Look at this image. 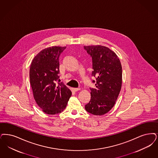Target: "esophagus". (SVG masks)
I'll list each match as a JSON object with an SVG mask.
<instances>
[{"mask_svg":"<svg viewBox=\"0 0 158 158\" xmlns=\"http://www.w3.org/2000/svg\"><path fill=\"white\" fill-rule=\"evenodd\" d=\"M73 90L75 91V92H77V91H78V90H80V88H73Z\"/></svg>","mask_w":158,"mask_h":158,"instance_id":"1","label":"esophagus"}]
</instances>
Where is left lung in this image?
Listing matches in <instances>:
<instances>
[{"instance_id": "1", "label": "left lung", "mask_w": 158, "mask_h": 158, "mask_svg": "<svg viewBox=\"0 0 158 158\" xmlns=\"http://www.w3.org/2000/svg\"><path fill=\"white\" fill-rule=\"evenodd\" d=\"M84 49L92 57V76L96 78L92 81L95 88H90V100L85 107L90 114L103 115L114 107L120 93L122 65L116 53L107 47L86 46Z\"/></svg>"}]
</instances>
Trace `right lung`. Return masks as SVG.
Wrapping results in <instances>:
<instances>
[{
	"instance_id": "add662e5",
	"label": "right lung",
	"mask_w": 158,
	"mask_h": 158,
	"mask_svg": "<svg viewBox=\"0 0 158 158\" xmlns=\"http://www.w3.org/2000/svg\"><path fill=\"white\" fill-rule=\"evenodd\" d=\"M66 47L52 46L40 51L32 60L30 82L33 97L44 113L62 112L67 105L72 92L59 79L60 54Z\"/></svg>"
}]
</instances>
